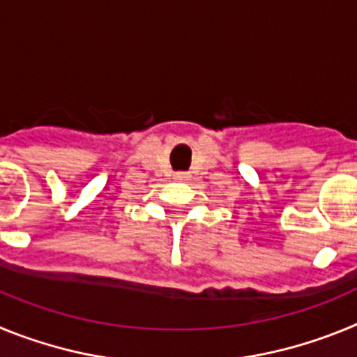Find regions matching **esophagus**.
I'll list each match as a JSON object with an SVG mask.
<instances>
[{
	"label": "esophagus",
	"mask_w": 357,
	"mask_h": 357,
	"mask_svg": "<svg viewBox=\"0 0 357 357\" xmlns=\"http://www.w3.org/2000/svg\"><path fill=\"white\" fill-rule=\"evenodd\" d=\"M178 178H184V176H178Z\"/></svg>",
	"instance_id": "1"
}]
</instances>
